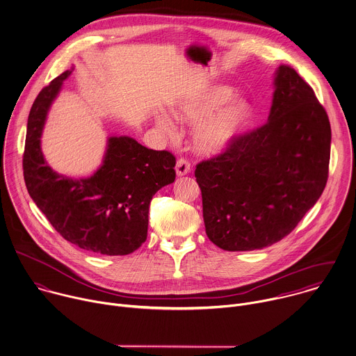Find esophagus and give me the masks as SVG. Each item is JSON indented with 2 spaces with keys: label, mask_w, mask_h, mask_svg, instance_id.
<instances>
[{
  "label": "esophagus",
  "mask_w": 356,
  "mask_h": 356,
  "mask_svg": "<svg viewBox=\"0 0 356 356\" xmlns=\"http://www.w3.org/2000/svg\"><path fill=\"white\" fill-rule=\"evenodd\" d=\"M190 172H191V165H190V162H188L187 159H184V158L179 159L177 163H176V175L181 177V176L188 175Z\"/></svg>",
  "instance_id": "1"
}]
</instances>
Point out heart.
<instances>
[{
    "label": "heart",
    "mask_w": 356,
    "mask_h": 356,
    "mask_svg": "<svg viewBox=\"0 0 356 356\" xmlns=\"http://www.w3.org/2000/svg\"><path fill=\"white\" fill-rule=\"evenodd\" d=\"M235 96L229 86L213 85L172 108V115L181 124L198 125L193 134V147L198 154L212 156L224 152L249 125L252 108L245 100H235L232 104ZM156 125L168 136H175V127L165 117L159 115Z\"/></svg>",
    "instance_id": "b5f03b06"
}]
</instances>
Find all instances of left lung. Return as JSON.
Masks as SVG:
<instances>
[{
  "label": "left lung",
  "instance_id": "obj_1",
  "mask_svg": "<svg viewBox=\"0 0 356 356\" xmlns=\"http://www.w3.org/2000/svg\"><path fill=\"white\" fill-rule=\"evenodd\" d=\"M330 143L312 88L280 66L267 124L197 165L208 238L222 250L248 252L289 235L325 190Z\"/></svg>",
  "mask_w": 356,
  "mask_h": 356
}]
</instances>
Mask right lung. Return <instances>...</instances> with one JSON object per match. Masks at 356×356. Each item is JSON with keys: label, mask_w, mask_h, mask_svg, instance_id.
<instances>
[{"label": "right lung", "mask_w": 356, "mask_h": 356, "mask_svg": "<svg viewBox=\"0 0 356 356\" xmlns=\"http://www.w3.org/2000/svg\"><path fill=\"white\" fill-rule=\"evenodd\" d=\"M72 70L45 86L27 121L23 173L27 191L54 228L75 246L106 256H125L147 239L154 194L176 177L175 156L149 149L129 136H110L99 169L72 179L45 161L41 136L52 103Z\"/></svg>", "instance_id": "1"}]
</instances>
